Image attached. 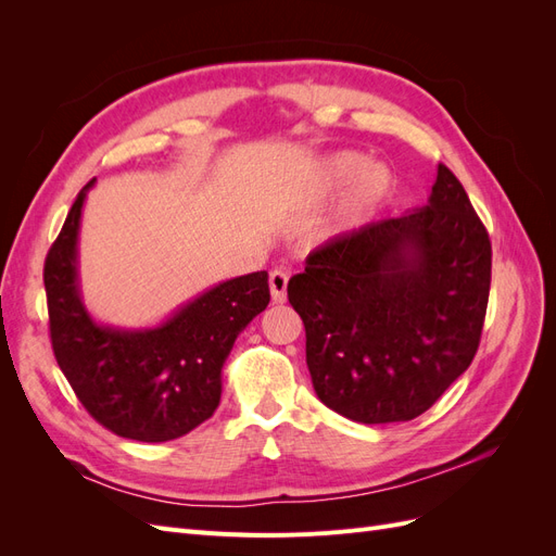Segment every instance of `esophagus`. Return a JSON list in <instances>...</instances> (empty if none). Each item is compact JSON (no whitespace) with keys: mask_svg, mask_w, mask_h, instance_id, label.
Returning <instances> with one entry per match:
<instances>
[{"mask_svg":"<svg viewBox=\"0 0 556 556\" xmlns=\"http://www.w3.org/2000/svg\"><path fill=\"white\" fill-rule=\"evenodd\" d=\"M288 274L280 271V268H276V271L268 276V288H271L274 304H285V299H288Z\"/></svg>","mask_w":556,"mask_h":556,"instance_id":"1","label":"esophagus"}]
</instances>
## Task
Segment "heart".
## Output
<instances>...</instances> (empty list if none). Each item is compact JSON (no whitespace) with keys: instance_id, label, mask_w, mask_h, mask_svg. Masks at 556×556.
Returning <instances> with one entry per match:
<instances>
[{"instance_id":"1","label":"heart","mask_w":556,"mask_h":556,"mask_svg":"<svg viewBox=\"0 0 556 556\" xmlns=\"http://www.w3.org/2000/svg\"><path fill=\"white\" fill-rule=\"evenodd\" d=\"M343 181L346 185L336 197L331 211L315 227L317 239H331L362 227L382 208L394 188V176L384 164H364V155L345 150L319 164V169L301 188L299 201L306 208H313Z\"/></svg>"}]
</instances>
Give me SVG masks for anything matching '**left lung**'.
<instances>
[{
    "instance_id": "1",
    "label": "left lung",
    "mask_w": 556,
    "mask_h": 556,
    "mask_svg": "<svg viewBox=\"0 0 556 556\" xmlns=\"http://www.w3.org/2000/svg\"><path fill=\"white\" fill-rule=\"evenodd\" d=\"M492 245L447 166L425 206L329 239L288 282L317 399L362 425L429 410L476 357Z\"/></svg>"
}]
</instances>
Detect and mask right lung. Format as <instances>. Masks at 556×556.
Returning <instances> with one entry per match:
<instances>
[{"mask_svg":"<svg viewBox=\"0 0 556 556\" xmlns=\"http://www.w3.org/2000/svg\"><path fill=\"white\" fill-rule=\"evenodd\" d=\"M83 188L43 266L50 341L86 410L141 443L174 441L220 406L223 368L237 336L268 306V274L213 285L153 327L102 325L83 304L78 231Z\"/></svg>","mask_w":556,"mask_h":556,"instance_id":"right-lung-1","label":"right lung"}]
</instances>
